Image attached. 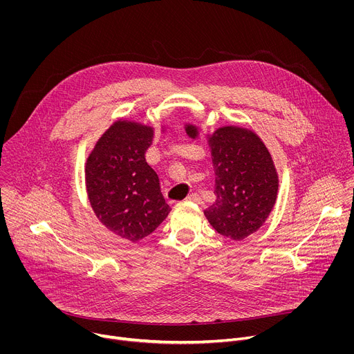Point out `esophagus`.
<instances>
[{
  "instance_id": "esophagus-1",
  "label": "esophagus",
  "mask_w": 354,
  "mask_h": 354,
  "mask_svg": "<svg viewBox=\"0 0 354 354\" xmlns=\"http://www.w3.org/2000/svg\"><path fill=\"white\" fill-rule=\"evenodd\" d=\"M186 198H187L189 201H193V203L203 205V198H201V196L197 194V193H192V194H189Z\"/></svg>"
}]
</instances>
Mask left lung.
I'll return each mask as SVG.
<instances>
[{
    "instance_id": "left-lung-1",
    "label": "left lung",
    "mask_w": 354,
    "mask_h": 354,
    "mask_svg": "<svg viewBox=\"0 0 354 354\" xmlns=\"http://www.w3.org/2000/svg\"><path fill=\"white\" fill-rule=\"evenodd\" d=\"M186 134L197 138L198 129L187 123ZM216 174V201L205 210L221 235L242 241L257 232L272 213L279 190L273 158L261 137L249 129L223 126L207 137Z\"/></svg>"
}]
</instances>
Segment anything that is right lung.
Segmentation results:
<instances>
[{
	"label": "right lung",
	"instance_id": "right-lung-1",
	"mask_svg": "<svg viewBox=\"0 0 354 354\" xmlns=\"http://www.w3.org/2000/svg\"><path fill=\"white\" fill-rule=\"evenodd\" d=\"M154 129L133 120L115 122L85 164L91 207L109 231L138 242L153 232L171 209L161 193L156 171L145 162Z\"/></svg>",
	"mask_w": 354,
	"mask_h": 354
}]
</instances>
